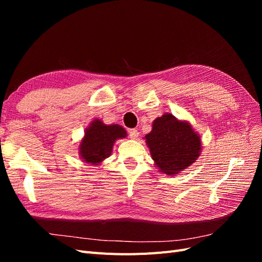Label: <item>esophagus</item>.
<instances>
[{"mask_svg":"<svg viewBox=\"0 0 262 262\" xmlns=\"http://www.w3.org/2000/svg\"><path fill=\"white\" fill-rule=\"evenodd\" d=\"M129 137H130L131 139H133V140L138 139V137H139V131H138L137 129H130V130H129Z\"/></svg>","mask_w":262,"mask_h":262,"instance_id":"esophagus-1","label":"esophagus"}]
</instances>
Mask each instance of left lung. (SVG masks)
I'll return each mask as SVG.
<instances>
[{"label": "left lung", "instance_id": "1", "mask_svg": "<svg viewBox=\"0 0 262 262\" xmlns=\"http://www.w3.org/2000/svg\"><path fill=\"white\" fill-rule=\"evenodd\" d=\"M144 139L155 166L167 176L187 169L201 154V138L192 125L169 113L155 119Z\"/></svg>", "mask_w": 262, "mask_h": 262}]
</instances>
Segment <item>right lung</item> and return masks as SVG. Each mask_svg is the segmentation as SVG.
I'll use <instances>...</instances> for the list:
<instances>
[{
  "label": "right lung",
  "mask_w": 262,
  "mask_h": 262,
  "mask_svg": "<svg viewBox=\"0 0 262 262\" xmlns=\"http://www.w3.org/2000/svg\"><path fill=\"white\" fill-rule=\"evenodd\" d=\"M126 138V131L119 124H105L95 119L85 129V134L78 145V155L83 162L97 166L112 155L115 142Z\"/></svg>",
  "instance_id": "1"
}]
</instances>
